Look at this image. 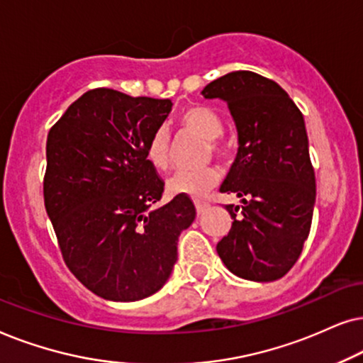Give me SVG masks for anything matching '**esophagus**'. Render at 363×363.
Instances as JSON below:
<instances>
[{
  "label": "esophagus",
  "mask_w": 363,
  "mask_h": 363,
  "mask_svg": "<svg viewBox=\"0 0 363 363\" xmlns=\"http://www.w3.org/2000/svg\"><path fill=\"white\" fill-rule=\"evenodd\" d=\"M207 207H209V204H207V202H204V201H196V209H197V214H204V211L207 209Z\"/></svg>",
  "instance_id": "1"
}]
</instances>
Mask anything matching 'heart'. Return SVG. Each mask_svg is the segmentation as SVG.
<instances>
[{
	"instance_id": "1",
	"label": "heart",
	"mask_w": 363,
	"mask_h": 363,
	"mask_svg": "<svg viewBox=\"0 0 363 363\" xmlns=\"http://www.w3.org/2000/svg\"><path fill=\"white\" fill-rule=\"evenodd\" d=\"M182 128L189 129V131L196 133L197 136L206 139L207 146H209L211 152L224 154V146L217 143L220 138L222 131H224V124L219 114L204 106H196V108L186 109L184 113L179 118ZM147 161L151 162L152 167L162 169L167 167L169 164V134L166 128H159L152 133L151 139H149L146 147ZM220 174L216 167L206 166L199 169H181V171L174 172L167 181V189L172 194H182L194 197H204L217 182H219Z\"/></svg>"
}]
</instances>
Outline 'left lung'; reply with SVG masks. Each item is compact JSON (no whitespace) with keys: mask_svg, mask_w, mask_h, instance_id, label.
Segmentation results:
<instances>
[{"mask_svg":"<svg viewBox=\"0 0 363 363\" xmlns=\"http://www.w3.org/2000/svg\"><path fill=\"white\" fill-rule=\"evenodd\" d=\"M201 94L229 106L239 143L219 191L244 206H227L232 227L217 254L238 277L272 282L297 262L315 206L303 116L275 81L252 71L229 72Z\"/></svg>","mask_w":363,"mask_h":363,"instance_id":"8db88e82","label":"left lung"}]
</instances>
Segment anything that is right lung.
Wrapping results in <instances>:
<instances>
[{"mask_svg": "<svg viewBox=\"0 0 363 363\" xmlns=\"http://www.w3.org/2000/svg\"><path fill=\"white\" fill-rule=\"evenodd\" d=\"M171 109L169 99L91 89L48 134L45 206L62 259L106 301L136 302L162 289L179 235L196 219L187 196L154 207L164 181L146 147Z\"/></svg>", "mask_w": 363, "mask_h": 363, "instance_id": "right-lung-1", "label": "right lung"}]
</instances>
